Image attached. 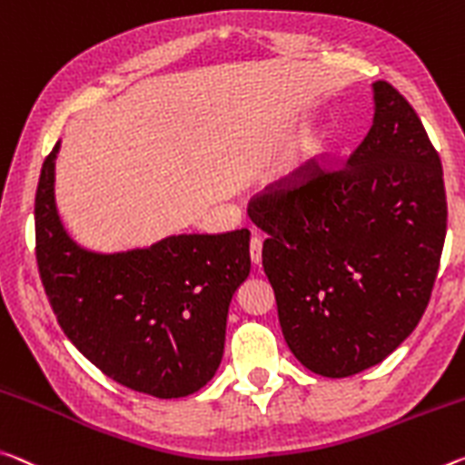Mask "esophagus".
<instances>
[{
  "label": "esophagus",
  "instance_id": "obj_1",
  "mask_svg": "<svg viewBox=\"0 0 465 465\" xmlns=\"http://www.w3.org/2000/svg\"><path fill=\"white\" fill-rule=\"evenodd\" d=\"M250 259H252L254 264H261L262 261V240L259 235H254V238L250 240Z\"/></svg>",
  "mask_w": 465,
  "mask_h": 465
}]
</instances>
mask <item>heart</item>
Wrapping results in <instances>:
<instances>
[{"label": "heart", "mask_w": 465, "mask_h": 465, "mask_svg": "<svg viewBox=\"0 0 465 465\" xmlns=\"http://www.w3.org/2000/svg\"><path fill=\"white\" fill-rule=\"evenodd\" d=\"M325 151H327L325 136L314 134V136L308 138L306 143H304V146H302V154H300L296 167L292 169V175H290L292 182H296V183L304 182L308 175L314 172L316 163H319V161L322 159V154H325Z\"/></svg>", "instance_id": "1"}]
</instances>
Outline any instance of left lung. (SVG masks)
Instances as JSON below:
<instances>
[{
    "mask_svg": "<svg viewBox=\"0 0 465 465\" xmlns=\"http://www.w3.org/2000/svg\"><path fill=\"white\" fill-rule=\"evenodd\" d=\"M374 117L341 169L269 190L248 215L287 345L343 379L379 364L422 319L447 233L443 167L414 107L372 84Z\"/></svg>",
    "mask_w": 465,
    "mask_h": 465,
    "instance_id": "obj_1",
    "label": "left lung"
}]
</instances>
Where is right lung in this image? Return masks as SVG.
Instances as JSON below:
<instances>
[{"label": "right lung", "mask_w": 465, "mask_h": 465, "mask_svg": "<svg viewBox=\"0 0 465 465\" xmlns=\"http://www.w3.org/2000/svg\"><path fill=\"white\" fill-rule=\"evenodd\" d=\"M54 146L35 198L36 262L57 322L120 385L159 400L215 377L230 302L250 275V232L180 233L126 252L70 238L55 206Z\"/></svg>", "instance_id": "obj_1"}]
</instances>
